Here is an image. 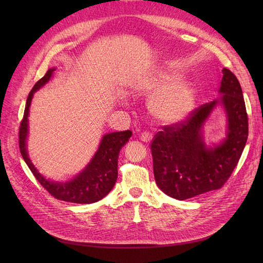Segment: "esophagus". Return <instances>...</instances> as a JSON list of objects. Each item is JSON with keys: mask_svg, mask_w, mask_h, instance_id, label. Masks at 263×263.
<instances>
[{"mask_svg": "<svg viewBox=\"0 0 263 263\" xmlns=\"http://www.w3.org/2000/svg\"><path fill=\"white\" fill-rule=\"evenodd\" d=\"M151 139H153V135L147 133V132H144L141 135H140V140L144 141V142H150Z\"/></svg>", "mask_w": 263, "mask_h": 263, "instance_id": "1", "label": "esophagus"}]
</instances>
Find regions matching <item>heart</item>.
<instances>
[{
	"instance_id": "obj_1",
	"label": "heart",
	"mask_w": 263,
	"mask_h": 263,
	"mask_svg": "<svg viewBox=\"0 0 263 263\" xmlns=\"http://www.w3.org/2000/svg\"><path fill=\"white\" fill-rule=\"evenodd\" d=\"M177 73H163L154 84L153 90L159 91L151 100L150 110L163 123H176L184 119L195 103V89L187 81H178Z\"/></svg>"
}]
</instances>
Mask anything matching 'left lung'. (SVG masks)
I'll return each instance as SVG.
<instances>
[{
    "instance_id": "1",
    "label": "left lung",
    "mask_w": 263,
    "mask_h": 263,
    "mask_svg": "<svg viewBox=\"0 0 263 263\" xmlns=\"http://www.w3.org/2000/svg\"><path fill=\"white\" fill-rule=\"evenodd\" d=\"M220 101L194 109L185 121L163 126L151 142L154 174L163 193L183 201L225 184L239 161L248 138V116L239 81L222 69ZM217 104L228 116V135L219 145L206 147L201 128Z\"/></svg>"
}]
</instances>
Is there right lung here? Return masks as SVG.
<instances>
[{"instance_id": "add662e5", "label": "right lung", "mask_w": 263, "mask_h": 263, "mask_svg": "<svg viewBox=\"0 0 263 263\" xmlns=\"http://www.w3.org/2000/svg\"><path fill=\"white\" fill-rule=\"evenodd\" d=\"M53 68L47 71L46 74L36 82L29 92L26 101L25 110L20 126V150L24 160L34 177L48 192L57 200L77 203L91 204L106 196L115 185L117 180V161L122 147L132 137L130 130L116 132L103 136L97 154L94 155L85 169L68 182H54L47 180L31 163L26 149V139L28 135V114L31 99L34 93L50 80Z\"/></svg>"}]
</instances>
